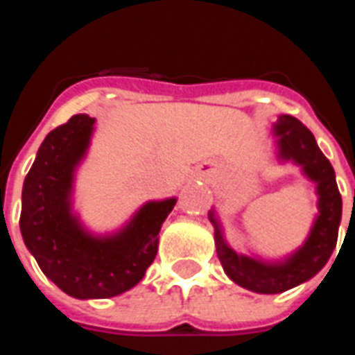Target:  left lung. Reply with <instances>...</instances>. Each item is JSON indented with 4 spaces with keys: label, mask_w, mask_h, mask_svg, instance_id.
<instances>
[{
    "label": "left lung",
    "mask_w": 355,
    "mask_h": 355,
    "mask_svg": "<svg viewBox=\"0 0 355 355\" xmlns=\"http://www.w3.org/2000/svg\"><path fill=\"white\" fill-rule=\"evenodd\" d=\"M272 134L276 138L278 162H291L298 166L304 177L315 184L319 211L302 245L280 259H263L256 254L236 252L225 237L216 208L208 211V219L214 225L217 256L227 276L237 286L261 295L284 293L311 280L328 263L336 248L343 216L336 171L319 149L309 128L304 127L297 118L282 114L272 123Z\"/></svg>",
    "instance_id": "1"
}]
</instances>
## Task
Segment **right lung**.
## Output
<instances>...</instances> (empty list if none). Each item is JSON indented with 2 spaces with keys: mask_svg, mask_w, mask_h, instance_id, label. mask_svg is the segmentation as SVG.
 <instances>
[{
  "mask_svg": "<svg viewBox=\"0 0 355 355\" xmlns=\"http://www.w3.org/2000/svg\"><path fill=\"white\" fill-rule=\"evenodd\" d=\"M96 118L77 114L47 134L24 180L19 230L42 272L80 300L132 289L158 252L162 223L177 197L149 200L123 227L96 234L73 210L75 177L90 149Z\"/></svg>",
  "mask_w": 355,
  "mask_h": 355,
  "instance_id": "obj_1",
  "label": "right lung"
}]
</instances>
